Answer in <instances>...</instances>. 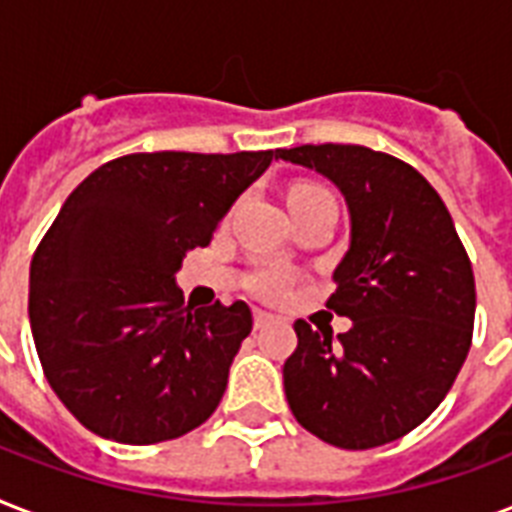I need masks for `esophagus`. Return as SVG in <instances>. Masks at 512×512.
Listing matches in <instances>:
<instances>
[{"instance_id":"1","label":"esophagus","mask_w":512,"mask_h":512,"mask_svg":"<svg viewBox=\"0 0 512 512\" xmlns=\"http://www.w3.org/2000/svg\"><path fill=\"white\" fill-rule=\"evenodd\" d=\"M273 321V316L271 313H265V311H255V329H263V327H268V324H271Z\"/></svg>"}]
</instances>
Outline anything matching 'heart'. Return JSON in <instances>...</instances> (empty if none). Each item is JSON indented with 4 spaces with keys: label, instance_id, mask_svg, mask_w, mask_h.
<instances>
[{
    "label": "heart",
    "instance_id": "1",
    "mask_svg": "<svg viewBox=\"0 0 512 512\" xmlns=\"http://www.w3.org/2000/svg\"><path fill=\"white\" fill-rule=\"evenodd\" d=\"M321 193H329L324 185L300 183L289 191V204H300V201L316 199ZM284 289H287V273L279 271V268H271V271L260 273V279H257V292H263L265 297H279Z\"/></svg>",
    "mask_w": 512,
    "mask_h": 512
}]
</instances>
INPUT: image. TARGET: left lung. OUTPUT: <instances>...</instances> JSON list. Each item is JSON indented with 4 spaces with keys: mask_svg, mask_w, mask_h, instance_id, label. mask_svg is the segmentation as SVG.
Listing matches in <instances>:
<instances>
[{
    "mask_svg": "<svg viewBox=\"0 0 512 512\" xmlns=\"http://www.w3.org/2000/svg\"><path fill=\"white\" fill-rule=\"evenodd\" d=\"M279 159L321 172L348 201L350 247L329 311L353 327L297 319L284 364L295 420L340 449L396 441L433 414L457 380L476 319V279L436 188L366 146H297Z\"/></svg>",
    "mask_w": 512,
    "mask_h": 512,
    "instance_id": "left-lung-1",
    "label": "left lung"
}]
</instances>
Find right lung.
I'll list each match as a JSON object with an SVG mask.
<instances>
[{
	"label": "right lung",
	"instance_id": "right-lung-1",
	"mask_svg": "<svg viewBox=\"0 0 512 512\" xmlns=\"http://www.w3.org/2000/svg\"><path fill=\"white\" fill-rule=\"evenodd\" d=\"M276 156H119L60 207L31 260L28 319L44 377L84 428L146 446L215 412L252 311L185 305L175 273Z\"/></svg>",
	"mask_w": 512,
	"mask_h": 512
}]
</instances>
